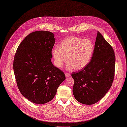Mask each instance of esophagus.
<instances>
[{"mask_svg": "<svg viewBox=\"0 0 127 127\" xmlns=\"http://www.w3.org/2000/svg\"><path fill=\"white\" fill-rule=\"evenodd\" d=\"M71 76V75L70 74H69V73H65V76H66V77H70Z\"/></svg>", "mask_w": 127, "mask_h": 127, "instance_id": "obj_1", "label": "esophagus"}]
</instances>
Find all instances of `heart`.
<instances>
[{"label":"heart","instance_id":"1","mask_svg":"<svg viewBox=\"0 0 127 127\" xmlns=\"http://www.w3.org/2000/svg\"><path fill=\"white\" fill-rule=\"evenodd\" d=\"M94 49V45L91 40L73 37L64 40L59 48L53 49L52 54L57 67H61L68 59L69 62L66 68L69 70L74 68L78 70L88 64Z\"/></svg>","mask_w":127,"mask_h":127}]
</instances>
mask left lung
I'll return each mask as SVG.
<instances>
[{
	"mask_svg": "<svg viewBox=\"0 0 127 127\" xmlns=\"http://www.w3.org/2000/svg\"><path fill=\"white\" fill-rule=\"evenodd\" d=\"M115 55L112 47L98 31L94 52L88 64L73 72V93L79 102L92 105L110 89L115 75Z\"/></svg>",
	"mask_w": 127,
	"mask_h": 127,
	"instance_id": "8db88e82",
	"label": "left lung"
}]
</instances>
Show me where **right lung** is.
Instances as JSON below:
<instances>
[{"label": "right lung", "instance_id": "right-lung-1", "mask_svg": "<svg viewBox=\"0 0 127 127\" xmlns=\"http://www.w3.org/2000/svg\"><path fill=\"white\" fill-rule=\"evenodd\" d=\"M55 42L51 32H32L21 42L14 56L13 70L17 87L22 95L34 104L52 100L66 79L51 60Z\"/></svg>", "mask_w": 127, "mask_h": 127}]
</instances>
